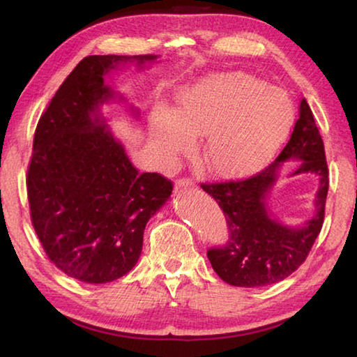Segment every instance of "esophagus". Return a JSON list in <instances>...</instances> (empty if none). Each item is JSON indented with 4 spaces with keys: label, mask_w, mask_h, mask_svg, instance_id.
Returning <instances> with one entry per match:
<instances>
[{
    "label": "esophagus",
    "mask_w": 357,
    "mask_h": 357,
    "mask_svg": "<svg viewBox=\"0 0 357 357\" xmlns=\"http://www.w3.org/2000/svg\"><path fill=\"white\" fill-rule=\"evenodd\" d=\"M193 185V181L190 178H179L176 181V187L179 189H183V187H192Z\"/></svg>",
    "instance_id": "obj_1"
}]
</instances>
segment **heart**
<instances>
[{
  "mask_svg": "<svg viewBox=\"0 0 357 357\" xmlns=\"http://www.w3.org/2000/svg\"><path fill=\"white\" fill-rule=\"evenodd\" d=\"M294 121L289 96L245 72L204 78L179 96L176 113L160 108L151 137L167 164L187 153L203 135L200 160L211 173L247 176L273 159Z\"/></svg>",
  "mask_w": 357,
  "mask_h": 357,
  "instance_id": "b5f03b06",
  "label": "heart"
}]
</instances>
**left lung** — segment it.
Returning <instances> with one entry per match:
<instances>
[{
	"label": "left lung",
	"mask_w": 357,
	"mask_h": 357,
	"mask_svg": "<svg viewBox=\"0 0 357 357\" xmlns=\"http://www.w3.org/2000/svg\"><path fill=\"white\" fill-rule=\"evenodd\" d=\"M301 160L294 174L315 172L320 176L316 215L304 227L293 229L273 220L265 209V195L278 177L281 162ZM219 203L228 227L225 245L211 247L208 258L223 282L233 287L257 288L273 285L291 275L305 261L321 231L329 170L324 143L305 99L285 148L273 164L250 178L202 184Z\"/></svg>",
	"instance_id": "obj_1"
}]
</instances>
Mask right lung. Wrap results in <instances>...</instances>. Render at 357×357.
I'll use <instances>...</instances> for the list:
<instances>
[{"instance_id": "1", "label": "right lung", "mask_w": 357, "mask_h": 357, "mask_svg": "<svg viewBox=\"0 0 357 357\" xmlns=\"http://www.w3.org/2000/svg\"><path fill=\"white\" fill-rule=\"evenodd\" d=\"M155 55H91L66 77L34 132L26 190L36 234L66 275L107 283L134 268L148 220L172 195L173 183L140 173L99 114L114 98L104 83L119 66Z\"/></svg>"}]
</instances>
